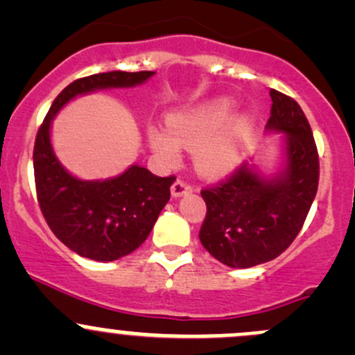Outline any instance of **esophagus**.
Listing matches in <instances>:
<instances>
[{"label":"esophagus","instance_id":"1","mask_svg":"<svg viewBox=\"0 0 355 355\" xmlns=\"http://www.w3.org/2000/svg\"><path fill=\"white\" fill-rule=\"evenodd\" d=\"M191 192H192V185L187 184L185 180H180V178L171 185V196H173V198H180V196L191 194Z\"/></svg>","mask_w":355,"mask_h":355}]
</instances>
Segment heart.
Masks as SVG:
<instances>
[{
  "label": "heart",
  "instance_id": "heart-1",
  "mask_svg": "<svg viewBox=\"0 0 355 355\" xmlns=\"http://www.w3.org/2000/svg\"><path fill=\"white\" fill-rule=\"evenodd\" d=\"M232 111L234 103L230 99H216L173 114L168 121L170 130L149 127V144L156 155L170 163L177 161L180 148H185L196 151V166L200 173L209 177L227 173L237 163L250 128L247 116L228 120Z\"/></svg>",
  "mask_w": 355,
  "mask_h": 355
}]
</instances>
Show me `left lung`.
<instances>
[{
    "instance_id": "1",
    "label": "left lung",
    "mask_w": 355,
    "mask_h": 355,
    "mask_svg": "<svg viewBox=\"0 0 355 355\" xmlns=\"http://www.w3.org/2000/svg\"><path fill=\"white\" fill-rule=\"evenodd\" d=\"M266 128L285 132L287 164L275 178L247 164L200 191L206 218L199 239L204 249L230 268H250L280 256L306 221L320 182L313 130L295 99L271 89Z\"/></svg>"
}]
</instances>
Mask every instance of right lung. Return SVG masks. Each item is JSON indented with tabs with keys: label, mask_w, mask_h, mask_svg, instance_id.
Segmentation results:
<instances>
[{
	"label": "right lung",
	"mask_w": 355,
	"mask_h": 355,
	"mask_svg": "<svg viewBox=\"0 0 355 355\" xmlns=\"http://www.w3.org/2000/svg\"><path fill=\"white\" fill-rule=\"evenodd\" d=\"M155 71H106L68 84L53 101L34 144L37 202L53 234L78 256L120 259L148 239L161 209L170 200V177H156L139 164L110 180H78L56 159L49 128L55 114L75 96L96 89L134 87Z\"/></svg>",
	"instance_id": "obj_1"
}]
</instances>
